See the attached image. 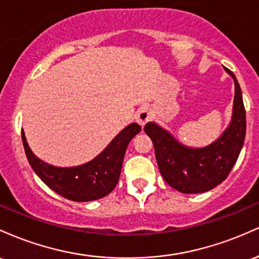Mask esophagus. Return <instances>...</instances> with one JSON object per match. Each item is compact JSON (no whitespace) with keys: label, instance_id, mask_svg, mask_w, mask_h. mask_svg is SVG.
I'll return each instance as SVG.
<instances>
[{"label":"esophagus","instance_id":"obj_1","mask_svg":"<svg viewBox=\"0 0 259 259\" xmlns=\"http://www.w3.org/2000/svg\"><path fill=\"white\" fill-rule=\"evenodd\" d=\"M150 118H151V112L147 107H142V108H140L135 115L136 121H138L141 126H144L145 124L150 120Z\"/></svg>","mask_w":259,"mask_h":259}]
</instances>
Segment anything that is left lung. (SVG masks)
<instances>
[{"label":"left lung","instance_id":"left-lung-1","mask_svg":"<svg viewBox=\"0 0 259 259\" xmlns=\"http://www.w3.org/2000/svg\"><path fill=\"white\" fill-rule=\"evenodd\" d=\"M225 70L235 82L233 118L228 129L209 146L186 147L157 124L147 123L144 127L153 142L163 179L183 194H201L214 189L227 179L241 152L246 135V111L239 82L231 70Z\"/></svg>","mask_w":259,"mask_h":259}]
</instances>
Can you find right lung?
Returning <instances> with one entry per match:
<instances>
[{"label":"right lung","mask_w":259,"mask_h":259,"mask_svg":"<svg viewBox=\"0 0 259 259\" xmlns=\"http://www.w3.org/2000/svg\"><path fill=\"white\" fill-rule=\"evenodd\" d=\"M140 132L141 126L139 124H130L96 158L72 168L53 167L38 159L31 152L23 130L22 140L31 168L50 189L67 200L89 202L105 197L113 191L119 180L127 145Z\"/></svg>","instance_id":"1"}]
</instances>
